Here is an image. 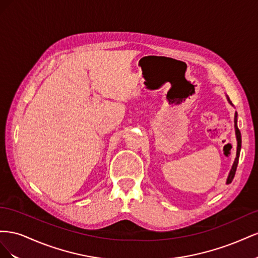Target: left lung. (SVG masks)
<instances>
[{
    "instance_id": "left-lung-1",
    "label": "left lung",
    "mask_w": 258,
    "mask_h": 258,
    "mask_svg": "<svg viewBox=\"0 0 258 258\" xmlns=\"http://www.w3.org/2000/svg\"><path fill=\"white\" fill-rule=\"evenodd\" d=\"M227 97V101L228 102L232 105L230 99ZM237 120H238V114L237 112L235 113V132H236V138H237V154H236V158H235V161H233L232 163V167L230 169V172L228 174V177H227V181H226V184H229L232 182L233 179V176H235L236 174V170H237V166H238V161H239V156H240V151H241V134H240V130L238 129V123H237Z\"/></svg>"
}]
</instances>
